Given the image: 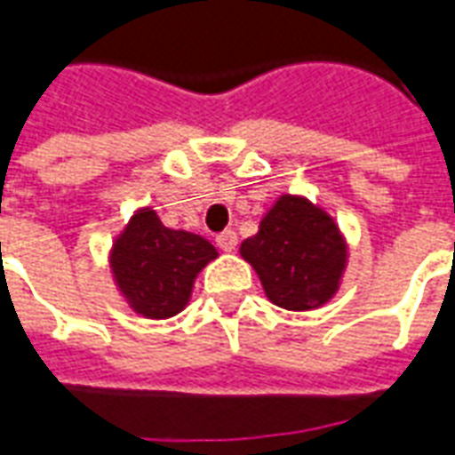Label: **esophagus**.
<instances>
[{
    "mask_svg": "<svg viewBox=\"0 0 455 455\" xmlns=\"http://www.w3.org/2000/svg\"><path fill=\"white\" fill-rule=\"evenodd\" d=\"M238 243V236L231 231V228H227V231H221L217 236V246L221 248V251H227V253H231L234 248H236Z\"/></svg>",
    "mask_w": 455,
    "mask_h": 455,
    "instance_id": "obj_1",
    "label": "esophagus"
}]
</instances>
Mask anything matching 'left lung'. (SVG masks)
<instances>
[{
	"label": "left lung",
	"instance_id": "1",
	"mask_svg": "<svg viewBox=\"0 0 455 455\" xmlns=\"http://www.w3.org/2000/svg\"><path fill=\"white\" fill-rule=\"evenodd\" d=\"M273 305L305 312L329 302L346 267L334 219L302 197L283 195L260 221L256 236L241 243Z\"/></svg>",
	"mask_w": 455,
	"mask_h": 455
}]
</instances>
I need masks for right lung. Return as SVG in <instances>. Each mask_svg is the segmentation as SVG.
<instances>
[{
    "label": "right lung",
    "mask_w": 455,
    "mask_h": 455,
    "mask_svg": "<svg viewBox=\"0 0 455 455\" xmlns=\"http://www.w3.org/2000/svg\"><path fill=\"white\" fill-rule=\"evenodd\" d=\"M214 258L217 248L207 238L163 227L153 209H143L116 238L112 270L139 315L168 319L185 309L195 277Z\"/></svg>",
    "instance_id": "1"
}]
</instances>
